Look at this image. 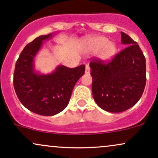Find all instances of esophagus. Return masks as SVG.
Instances as JSON below:
<instances>
[{
    "label": "esophagus",
    "instance_id": "34e87169",
    "mask_svg": "<svg viewBox=\"0 0 158 158\" xmlns=\"http://www.w3.org/2000/svg\"><path fill=\"white\" fill-rule=\"evenodd\" d=\"M90 67L89 65L87 64L86 66H85V73H90Z\"/></svg>",
    "mask_w": 158,
    "mask_h": 158
}]
</instances>
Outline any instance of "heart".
Masks as SVG:
<instances>
[{"instance_id": "heart-1", "label": "heart", "mask_w": 158, "mask_h": 158, "mask_svg": "<svg viewBox=\"0 0 158 158\" xmlns=\"http://www.w3.org/2000/svg\"><path fill=\"white\" fill-rule=\"evenodd\" d=\"M92 49L94 51H99V54L103 61H108L111 60L117 53V46L114 43L110 42L109 40L105 37H96L90 41Z\"/></svg>"}]
</instances>
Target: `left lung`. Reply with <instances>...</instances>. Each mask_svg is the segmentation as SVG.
<instances>
[{
    "label": "left lung",
    "mask_w": 158,
    "mask_h": 158,
    "mask_svg": "<svg viewBox=\"0 0 158 158\" xmlns=\"http://www.w3.org/2000/svg\"><path fill=\"white\" fill-rule=\"evenodd\" d=\"M126 48L108 63H90L92 94L97 104L111 113L123 112L139 101L146 86V59L139 45L121 32Z\"/></svg>",
    "instance_id": "left-lung-1"
}]
</instances>
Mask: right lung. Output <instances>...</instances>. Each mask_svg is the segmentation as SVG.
<instances>
[{"instance_id": "1", "label": "right lung", "mask_w": 158, "mask_h": 158, "mask_svg": "<svg viewBox=\"0 0 158 158\" xmlns=\"http://www.w3.org/2000/svg\"><path fill=\"white\" fill-rule=\"evenodd\" d=\"M53 33L41 35L23 48L15 64L13 85L20 102L27 109L42 116H53L66 108L85 65L69 68L59 65L53 72L41 74L35 70L34 59L45 40Z\"/></svg>"}]
</instances>
